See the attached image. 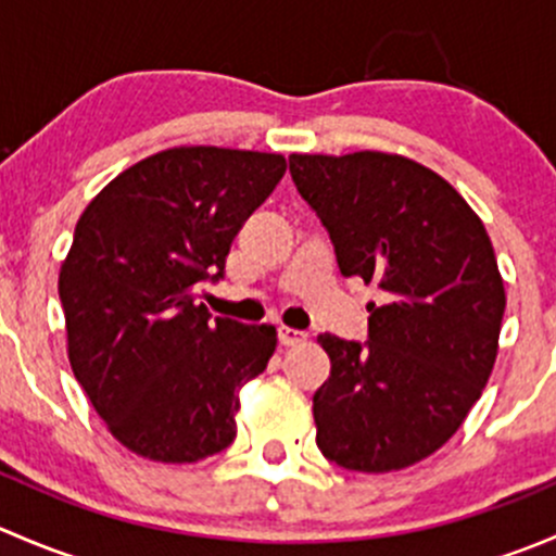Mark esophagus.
<instances>
[{
    "instance_id": "obj_1",
    "label": "esophagus",
    "mask_w": 556,
    "mask_h": 556,
    "mask_svg": "<svg viewBox=\"0 0 556 556\" xmlns=\"http://www.w3.org/2000/svg\"><path fill=\"white\" fill-rule=\"evenodd\" d=\"M279 341H282L285 346H299L306 341V333L304 330H295V328H288V325H282V328H279Z\"/></svg>"
}]
</instances>
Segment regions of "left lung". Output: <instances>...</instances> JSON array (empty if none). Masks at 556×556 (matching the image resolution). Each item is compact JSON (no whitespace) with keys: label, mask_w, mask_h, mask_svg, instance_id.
Returning <instances> with one entry per match:
<instances>
[{"label":"left lung","mask_w":556,"mask_h":556,"mask_svg":"<svg viewBox=\"0 0 556 556\" xmlns=\"http://www.w3.org/2000/svg\"><path fill=\"white\" fill-rule=\"evenodd\" d=\"M290 174L341 274L384 290L366 344L317 339L330 357L314 392L319 452L363 473L408 468L457 433L495 366L506 290L484 223L403 155L293 153Z\"/></svg>","instance_id":"1"}]
</instances>
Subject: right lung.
Listing matches in <instances>:
<instances>
[{
    "label": "right lung",
    "instance_id": "add662e5",
    "mask_svg": "<svg viewBox=\"0 0 556 556\" xmlns=\"http://www.w3.org/2000/svg\"><path fill=\"white\" fill-rule=\"evenodd\" d=\"M285 169L277 153L161 150L77 220L59 274L72 371L139 457L199 463L237 435L239 390L266 371L277 328L212 319L195 288L223 279L233 237Z\"/></svg>",
    "mask_w": 556,
    "mask_h": 556
}]
</instances>
